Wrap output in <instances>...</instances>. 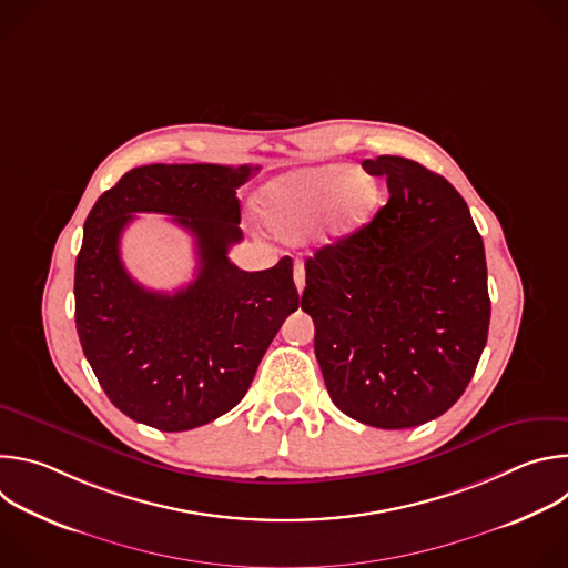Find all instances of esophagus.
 I'll return each instance as SVG.
<instances>
[{"instance_id":"esophagus-1","label":"esophagus","mask_w":568,"mask_h":568,"mask_svg":"<svg viewBox=\"0 0 568 568\" xmlns=\"http://www.w3.org/2000/svg\"><path fill=\"white\" fill-rule=\"evenodd\" d=\"M294 285H296L298 294H301L303 287H305V267H303L298 261L294 263Z\"/></svg>"}]
</instances>
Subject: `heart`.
Masks as SVG:
<instances>
[{"instance_id": "1", "label": "heart", "mask_w": 568, "mask_h": 568, "mask_svg": "<svg viewBox=\"0 0 568 568\" xmlns=\"http://www.w3.org/2000/svg\"><path fill=\"white\" fill-rule=\"evenodd\" d=\"M377 204V184L348 164L292 171L256 197L258 213L283 237H301L321 220L323 237L344 240L368 224Z\"/></svg>"}]
</instances>
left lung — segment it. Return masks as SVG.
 <instances>
[{"label":"left lung","instance_id":"8db88e82","mask_svg":"<svg viewBox=\"0 0 568 568\" xmlns=\"http://www.w3.org/2000/svg\"><path fill=\"white\" fill-rule=\"evenodd\" d=\"M388 202L353 235L305 261L301 307L337 409L379 429L443 416L488 342L480 233L460 193L418 161L366 159Z\"/></svg>","mask_w":568,"mask_h":568}]
</instances>
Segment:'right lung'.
<instances>
[{
	"label": "right lung",
	"mask_w": 568,
	"mask_h": 568,
	"mask_svg": "<svg viewBox=\"0 0 568 568\" xmlns=\"http://www.w3.org/2000/svg\"><path fill=\"white\" fill-rule=\"evenodd\" d=\"M258 166L150 164L125 173L85 220L73 296L80 346L105 395L128 418L186 432L245 397L283 321L298 307L292 258L242 272L235 191ZM134 212H164L196 237L199 276L169 295L122 267L120 233Z\"/></svg>",
	"instance_id": "1"
}]
</instances>
